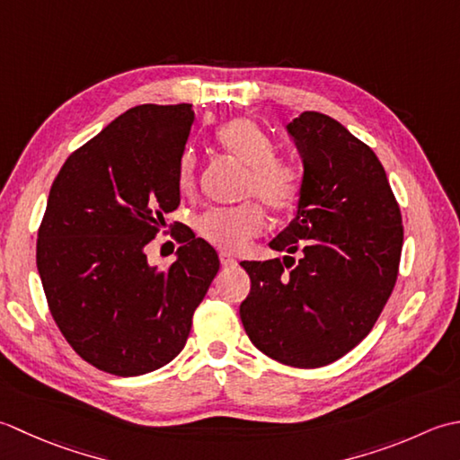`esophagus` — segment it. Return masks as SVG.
Segmentation results:
<instances>
[{
  "mask_svg": "<svg viewBox=\"0 0 460 460\" xmlns=\"http://www.w3.org/2000/svg\"><path fill=\"white\" fill-rule=\"evenodd\" d=\"M220 264L222 266H234V264H236V258L230 256L228 252H220Z\"/></svg>",
  "mask_w": 460,
  "mask_h": 460,
  "instance_id": "1",
  "label": "esophagus"
}]
</instances>
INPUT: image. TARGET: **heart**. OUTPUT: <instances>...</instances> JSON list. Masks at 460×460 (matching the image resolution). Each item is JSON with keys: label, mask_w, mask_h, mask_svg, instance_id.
Here are the masks:
<instances>
[{"label": "heart", "mask_w": 460, "mask_h": 460, "mask_svg": "<svg viewBox=\"0 0 460 460\" xmlns=\"http://www.w3.org/2000/svg\"><path fill=\"white\" fill-rule=\"evenodd\" d=\"M222 151L246 168L242 196L258 199L271 212H286L294 206L299 192V172L286 156L274 155L276 145L254 120L234 119L217 133ZM178 184L184 192L196 186V155L186 151L178 166ZM264 212L258 202H246L236 208H210L194 220L199 236L212 246L236 252L264 230Z\"/></svg>", "instance_id": "obj_1"}]
</instances>
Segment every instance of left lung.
Listing matches in <instances>:
<instances>
[{
    "mask_svg": "<svg viewBox=\"0 0 460 460\" xmlns=\"http://www.w3.org/2000/svg\"><path fill=\"white\" fill-rule=\"evenodd\" d=\"M304 158L296 218L270 242L296 260L242 261L250 341L289 367L315 369L367 335L395 288L402 220L385 168L335 119L307 111L288 125Z\"/></svg>",
    "mask_w": 460,
    "mask_h": 460,
    "instance_id": "left-lung-1",
    "label": "left lung"
}]
</instances>
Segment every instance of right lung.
<instances>
[{
  "label": "right lung",
  "mask_w": 460,
  "mask_h": 460,
  "mask_svg": "<svg viewBox=\"0 0 460 460\" xmlns=\"http://www.w3.org/2000/svg\"><path fill=\"white\" fill-rule=\"evenodd\" d=\"M192 120L189 102L128 109L71 153L47 199L37 234L47 305L75 353L119 377L182 351L218 274L217 250L184 224L172 232L181 248L171 268L148 266L145 254L181 204Z\"/></svg>",
  "instance_id": "1"
}]
</instances>
